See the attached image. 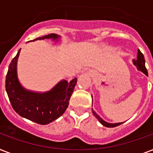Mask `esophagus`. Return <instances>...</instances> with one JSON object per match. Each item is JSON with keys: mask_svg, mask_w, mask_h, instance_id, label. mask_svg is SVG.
<instances>
[{"mask_svg": "<svg viewBox=\"0 0 153 153\" xmlns=\"http://www.w3.org/2000/svg\"><path fill=\"white\" fill-rule=\"evenodd\" d=\"M87 74H91V73H90V71L87 72Z\"/></svg>", "mask_w": 153, "mask_h": 153, "instance_id": "1", "label": "esophagus"}]
</instances>
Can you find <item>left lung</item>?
<instances>
[{"instance_id": "obj_1", "label": "left lung", "mask_w": 153, "mask_h": 153, "mask_svg": "<svg viewBox=\"0 0 153 153\" xmlns=\"http://www.w3.org/2000/svg\"><path fill=\"white\" fill-rule=\"evenodd\" d=\"M133 65H135L136 67H137V69L139 71H141L142 73L145 74V75H147L148 76V71L147 69H146V67H145V57H144V55L138 49L137 51V57L136 59H133ZM92 112H93L94 115L95 116V117L98 120V121L102 124V126H105V127H108V128H113V127H116L117 126H120L124 122H119V123H109V122H106V121H105L102 117H99V115L96 114V112L94 110H93L92 109Z\"/></svg>"}]
</instances>
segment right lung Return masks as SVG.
Listing matches in <instances>:
<instances>
[{
    "instance_id": "1",
    "label": "right lung",
    "mask_w": 153,
    "mask_h": 153,
    "mask_svg": "<svg viewBox=\"0 0 153 153\" xmlns=\"http://www.w3.org/2000/svg\"><path fill=\"white\" fill-rule=\"evenodd\" d=\"M61 36L49 34L34 40L51 39L58 42ZM20 49L9 64L6 75L5 88L13 109L20 116L39 125H48L62 116L69 105L77 79L67 82L62 79L47 92H35L25 89L17 76V60Z\"/></svg>"
}]
</instances>
